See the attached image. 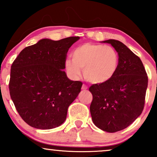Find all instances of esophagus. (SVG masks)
Instances as JSON below:
<instances>
[{
	"label": "esophagus",
	"mask_w": 157,
	"mask_h": 157,
	"mask_svg": "<svg viewBox=\"0 0 157 157\" xmlns=\"http://www.w3.org/2000/svg\"><path fill=\"white\" fill-rule=\"evenodd\" d=\"M82 90H87L88 89V87H87V86H86V85H82Z\"/></svg>",
	"instance_id": "obj_1"
}]
</instances>
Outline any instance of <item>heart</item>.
Here are the masks:
<instances>
[{"label": "heart", "mask_w": 157, "mask_h": 157, "mask_svg": "<svg viewBox=\"0 0 157 157\" xmlns=\"http://www.w3.org/2000/svg\"><path fill=\"white\" fill-rule=\"evenodd\" d=\"M72 60L67 59L65 66L74 79L81 76L93 84H104L112 79L119 66V56L113 47L102 44L85 43L71 53Z\"/></svg>", "instance_id": "obj_1"}]
</instances>
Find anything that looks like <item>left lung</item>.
Returning a JSON list of instances; mask_svg holds the SVG:
<instances>
[{"mask_svg": "<svg viewBox=\"0 0 157 157\" xmlns=\"http://www.w3.org/2000/svg\"><path fill=\"white\" fill-rule=\"evenodd\" d=\"M111 44L117 52L119 66L111 80L94 84L90 105L92 121L97 128L109 133L129 126L143 111L147 87V76L141 60L125 44L116 40Z\"/></svg>", "mask_w": 157, "mask_h": 157, "instance_id": "left-lung-1", "label": "left lung"}]
</instances>
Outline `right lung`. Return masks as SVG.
<instances>
[{
    "instance_id": "1",
    "label": "right lung",
    "mask_w": 157,
    "mask_h": 157,
    "mask_svg": "<svg viewBox=\"0 0 157 157\" xmlns=\"http://www.w3.org/2000/svg\"><path fill=\"white\" fill-rule=\"evenodd\" d=\"M80 39L40 40L23 48L11 66L10 93L21 118L32 127L52 129L65 122L82 83L68 78L66 54Z\"/></svg>"
}]
</instances>
